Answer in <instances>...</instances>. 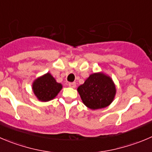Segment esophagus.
<instances>
[{
    "mask_svg": "<svg viewBox=\"0 0 152 152\" xmlns=\"http://www.w3.org/2000/svg\"><path fill=\"white\" fill-rule=\"evenodd\" d=\"M69 86L72 88H75L76 87V83H69Z\"/></svg>",
    "mask_w": 152,
    "mask_h": 152,
    "instance_id": "34e87169",
    "label": "esophagus"
}]
</instances>
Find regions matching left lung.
<instances>
[{
  "mask_svg": "<svg viewBox=\"0 0 152 152\" xmlns=\"http://www.w3.org/2000/svg\"><path fill=\"white\" fill-rule=\"evenodd\" d=\"M83 103L91 110L109 106L115 98V84L110 77L103 72L93 73L77 88Z\"/></svg>",
  "mask_w": 152,
  "mask_h": 152,
  "instance_id": "obj_1",
  "label": "left lung"
}]
</instances>
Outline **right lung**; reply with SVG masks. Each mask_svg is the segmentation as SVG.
I'll return each mask as SVG.
<instances>
[{
    "mask_svg": "<svg viewBox=\"0 0 152 152\" xmlns=\"http://www.w3.org/2000/svg\"><path fill=\"white\" fill-rule=\"evenodd\" d=\"M32 86L37 99L45 102L54 99L63 88L61 83H57L49 72L36 79Z\"/></svg>",
    "mask_w": 152,
    "mask_h": 152,
    "instance_id": "right-lung-1",
    "label": "right lung"
}]
</instances>
